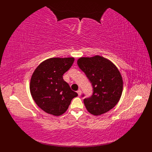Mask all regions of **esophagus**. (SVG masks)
<instances>
[{"mask_svg":"<svg viewBox=\"0 0 152 152\" xmlns=\"http://www.w3.org/2000/svg\"><path fill=\"white\" fill-rule=\"evenodd\" d=\"M77 93H78V95L79 96H80L81 95V94H82V91H81V89H78V91H77Z\"/></svg>","mask_w":152,"mask_h":152,"instance_id":"34e87169","label":"esophagus"}]
</instances>
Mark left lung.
I'll return each instance as SVG.
<instances>
[{
    "instance_id": "8db88e82",
    "label": "left lung",
    "mask_w": 152,
    "mask_h": 152,
    "mask_svg": "<svg viewBox=\"0 0 152 152\" xmlns=\"http://www.w3.org/2000/svg\"><path fill=\"white\" fill-rule=\"evenodd\" d=\"M77 63L93 86V95L83 100L86 109L94 115L110 110L117 104L123 91V79L118 68L100 56L80 57Z\"/></svg>"
}]
</instances>
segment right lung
<instances>
[{
  "instance_id": "add662e5",
  "label": "right lung",
  "mask_w": 152,
  "mask_h": 152,
  "mask_svg": "<svg viewBox=\"0 0 152 152\" xmlns=\"http://www.w3.org/2000/svg\"><path fill=\"white\" fill-rule=\"evenodd\" d=\"M74 57H53L42 62L34 70L30 91L34 102L45 112L59 116L65 112L78 96L64 81L63 75L72 66Z\"/></svg>"
}]
</instances>
